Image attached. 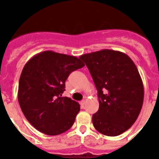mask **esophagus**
<instances>
[{
  "instance_id": "obj_1",
  "label": "esophagus",
  "mask_w": 159,
  "mask_h": 159,
  "mask_svg": "<svg viewBox=\"0 0 159 159\" xmlns=\"http://www.w3.org/2000/svg\"><path fill=\"white\" fill-rule=\"evenodd\" d=\"M84 104H85V100H82V101H80V105H81V107H84Z\"/></svg>"
}]
</instances>
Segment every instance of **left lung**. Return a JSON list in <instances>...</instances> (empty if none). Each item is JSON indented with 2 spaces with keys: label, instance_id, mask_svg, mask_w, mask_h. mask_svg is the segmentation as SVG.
<instances>
[{
  "label": "left lung",
  "instance_id": "left-lung-1",
  "mask_svg": "<svg viewBox=\"0 0 159 159\" xmlns=\"http://www.w3.org/2000/svg\"><path fill=\"white\" fill-rule=\"evenodd\" d=\"M80 59L98 91L99 107L92 116L94 127L104 135L121 134L134 124L143 107L144 88L137 67L127 55L110 49Z\"/></svg>",
  "mask_w": 159,
  "mask_h": 159
}]
</instances>
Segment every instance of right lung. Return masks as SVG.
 Wrapping results in <instances>:
<instances>
[{
  "instance_id": "1",
  "label": "right lung",
  "mask_w": 159,
  "mask_h": 159,
  "mask_svg": "<svg viewBox=\"0 0 159 159\" xmlns=\"http://www.w3.org/2000/svg\"><path fill=\"white\" fill-rule=\"evenodd\" d=\"M84 66L77 57L52 51L38 53L26 63L20 77L18 101L36 130L58 135L72 127L80 106L62 94L70 73Z\"/></svg>"
}]
</instances>
